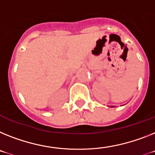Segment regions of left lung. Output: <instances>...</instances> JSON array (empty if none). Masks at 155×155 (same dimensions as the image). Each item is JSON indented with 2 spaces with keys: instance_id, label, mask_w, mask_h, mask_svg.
<instances>
[{
  "instance_id": "left-lung-1",
  "label": "left lung",
  "mask_w": 155,
  "mask_h": 155,
  "mask_svg": "<svg viewBox=\"0 0 155 155\" xmlns=\"http://www.w3.org/2000/svg\"><path fill=\"white\" fill-rule=\"evenodd\" d=\"M111 107H114V106H111Z\"/></svg>"
}]
</instances>
